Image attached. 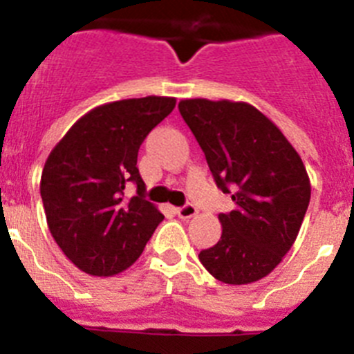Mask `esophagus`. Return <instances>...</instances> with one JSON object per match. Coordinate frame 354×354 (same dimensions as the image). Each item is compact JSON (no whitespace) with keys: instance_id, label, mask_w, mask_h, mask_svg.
Returning a JSON list of instances; mask_svg holds the SVG:
<instances>
[{"instance_id":"esophagus-1","label":"esophagus","mask_w":354,"mask_h":354,"mask_svg":"<svg viewBox=\"0 0 354 354\" xmlns=\"http://www.w3.org/2000/svg\"><path fill=\"white\" fill-rule=\"evenodd\" d=\"M177 214H179L180 219H191V217H194L198 214V209H196L193 203H186L184 207H179V209H177Z\"/></svg>"}]
</instances>
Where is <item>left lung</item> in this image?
Returning <instances> with one entry per match:
<instances>
[{
	"instance_id": "1",
	"label": "left lung",
	"mask_w": 354,
	"mask_h": 354,
	"mask_svg": "<svg viewBox=\"0 0 354 354\" xmlns=\"http://www.w3.org/2000/svg\"><path fill=\"white\" fill-rule=\"evenodd\" d=\"M179 112L235 205L219 214L221 239L200 251V261L221 283L259 281L297 241L310 200L306 167L281 129L249 103L183 100Z\"/></svg>"
}]
</instances>
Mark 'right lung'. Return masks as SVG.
Here are the masks:
<instances>
[{
	"label": "right lung",
	"instance_id": "obj_1",
	"mask_svg": "<svg viewBox=\"0 0 354 354\" xmlns=\"http://www.w3.org/2000/svg\"><path fill=\"white\" fill-rule=\"evenodd\" d=\"M175 98L145 96L96 106L52 149L40 194L54 241L71 263L109 277L131 267L163 214L145 200L138 149L174 110ZM138 194L125 196V187Z\"/></svg>",
	"mask_w": 354,
	"mask_h": 354
}]
</instances>
